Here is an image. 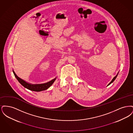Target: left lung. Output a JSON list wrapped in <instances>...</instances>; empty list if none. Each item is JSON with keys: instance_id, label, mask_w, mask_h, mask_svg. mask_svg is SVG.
<instances>
[{"instance_id": "left-lung-1", "label": "left lung", "mask_w": 133, "mask_h": 133, "mask_svg": "<svg viewBox=\"0 0 133 133\" xmlns=\"http://www.w3.org/2000/svg\"><path fill=\"white\" fill-rule=\"evenodd\" d=\"M117 75H118V74H117V75L116 76H115V77H114V78H113V79H112V81H111V82L110 83H109V84H108V85H110V84H111L112 83H113V82H114V80H115L116 79V77H117Z\"/></svg>"}]
</instances>
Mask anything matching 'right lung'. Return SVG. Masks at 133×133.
Returning a JSON list of instances; mask_svg holds the SVG:
<instances>
[{
    "label": "right lung",
    "mask_w": 133,
    "mask_h": 133,
    "mask_svg": "<svg viewBox=\"0 0 133 133\" xmlns=\"http://www.w3.org/2000/svg\"><path fill=\"white\" fill-rule=\"evenodd\" d=\"M13 73L14 74V76L16 78L17 80L19 81V82L26 88L30 90L33 91H36V92H40L42 91H44L45 90H47V89L49 88L52 85V84L55 81L56 78L53 79L50 81L48 82L42 84H35V85H32L29 84L28 83L26 82L24 80L21 79V78H19L18 76L16 75L15 72L14 71Z\"/></svg>",
    "instance_id": "right-lung-1"
}]
</instances>
